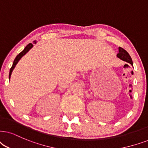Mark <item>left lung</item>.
Listing matches in <instances>:
<instances>
[{
    "label": "left lung",
    "mask_w": 148,
    "mask_h": 148,
    "mask_svg": "<svg viewBox=\"0 0 148 148\" xmlns=\"http://www.w3.org/2000/svg\"><path fill=\"white\" fill-rule=\"evenodd\" d=\"M117 57H119L121 60L126 61V62L132 65V61L131 57L129 55L128 52H126V50H125L123 48L119 47V52L117 53Z\"/></svg>",
    "instance_id": "obj_1"
}]
</instances>
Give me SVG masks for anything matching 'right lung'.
Listing matches in <instances>:
<instances>
[{"instance_id": "right-lung-1", "label": "right lung", "mask_w": 148, "mask_h": 148, "mask_svg": "<svg viewBox=\"0 0 148 148\" xmlns=\"http://www.w3.org/2000/svg\"><path fill=\"white\" fill-rule=\"evenodd\" d=\"M33 43H34V44H36V41H34V42H33ZM33 46V44H31V43H30V44H29L27 45V46H26L25 47V48H24V49L22 50V51L20 52V53L19 54V55H17V57H16V59H14V63H13V65H12V68H11V69H10V72H9V78H10V77H11V75H12V71H13V70H14V68L15 67H16V64L17 63H18V61H19V60L20 59H21V58L23 57V56L25 55L26 53H27V52L29 51V50L31 49V48H32Z\"/></svg>"}]
</instances>
